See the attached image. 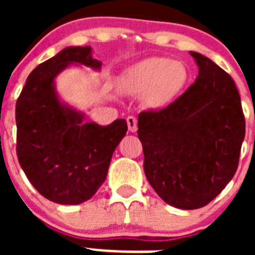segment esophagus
<instances>
[{"label":"esophagus","instance_id":"34e87169","mask_svg":"<svg viewBox=\"0 0 255 255\" xmlns=\"http://www.w3.org/2000/svg\"><path fill=\"white\" fill-rule=\"evenodd\" d=\"M127 125L129 132H135V130H137V118H135L134 116H128Z\"/></svg>","mask_w":255,"mask_h":255}]
</instances>
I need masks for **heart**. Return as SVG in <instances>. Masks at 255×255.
<instances>
[{
  "instance_id": "heart-1",
  "label": "heart",
  "mask_w": 255,
  "mask_h": 255,
  "mask_svg": "<svg viewBox=\"0 0 255 255\" xmlns=\"http://www.w3.org/2000/svg\"><path fill=\"white\" fill-rule=\"evenodd\" d=\"M189 76L182 61L153 56L128 69L122 78V87L129 94H145V101L150 106L163 107L182 94Z\"/></svg>"
}]
</instances>
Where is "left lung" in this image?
<instances>
[{"instance_id": "8db88e82", "label": "left lung", "mask_w": 255, "mask_h": 255, "mask_svg": "<svg viewBox=\"0 0 255 255\" xmlns=\"http://www.w3.org/2000/svg\"><path fill=\"white\" fill-rule=\"evenodd\" d=\"M196 81L173 104L138 116L144 173L171 206L196 210L212 201L238 168L246 121L233 79L207 56L190 51Z\"/></svg>"}]
</instances>
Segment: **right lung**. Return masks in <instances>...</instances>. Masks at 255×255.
Instances as JSON below:
<instances>
[{
	"instance_id": "obj_1",
	"label": "right lung",
	"mask_w": 255,
	"mask_h": 255,
	"mask_svg": "<svg viewBox=\"0 0 255 255\" xmlns=\"http://www.w3.org/2000/svg\"><path fill=\"white\" fill-rule=\"evenodd\" d=\"M69 64L101 68L91 47H68L39 64L16 104L17 156L40 195L61 205L91 199L107 176L112 154L127 133L126 120L85 123L84 113L63 105L54 79Z\"/></svg>"
}]
</instances>
